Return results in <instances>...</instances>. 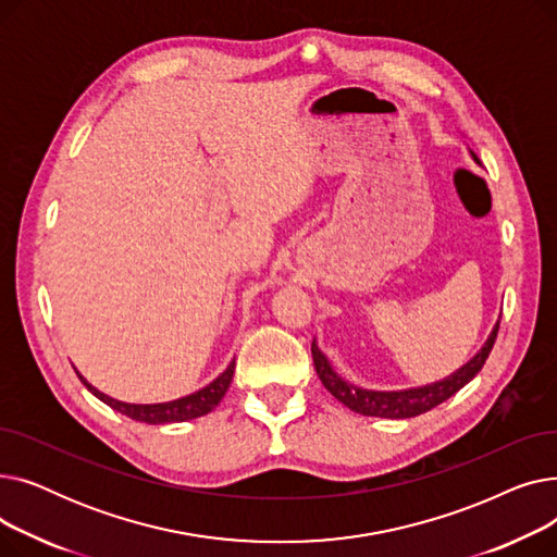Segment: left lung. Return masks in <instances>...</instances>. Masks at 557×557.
<instances>
[{"mask_svg": "<svg viewBox=\"0 0 557 557\" xmlns=\"http://www.w3.org/2000/svg\"><path fill=\"white\" fill-rule=\"evenodd\" d=\"M496 332H499V323H496V327L492 330L487 343L481 347V352L472 361H467L460 370H456L451 376L443 379V382H435V384L422 386V388H411V391H397V393L363 391V388H357L352 384L343 382V379L330 366L327 357L318 349L315 341L311 343V355H313V366H315L320 382H323V386L341 404H345L349 411L370 416V418L404 420V418H416L420 413L431 411V408H435L437 404H443L445 399L456 395L465 384H470L472 379L481 372V368L485 366L492 347H494V341H496Z\"/></svg>", "mask_w": 557, "mask_h": 557, "instance_id": "1", "label": "left lung"}]
</instances>
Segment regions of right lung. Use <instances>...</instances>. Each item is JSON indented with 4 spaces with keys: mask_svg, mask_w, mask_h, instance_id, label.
I'll list each match as a JSON object with an SVG mask.
<instances>
[{
    "mask_svg": "<svg viewBox=\"0 0 557 557\" xmlns=\"http://www.w3.org/2000/svg\"><path fill=\"white\" fill-rule=\"evenodd\" d=\"M232 374H234V361L225 368L223 374H219L210 386L200 388L194 395L181 397V399H173L166 404H126V401H116L103 393H99L95 386H90L81 376V382L85 384V388L90 391L92 395H97L103 404H108L114 411H120L122 416L137 420V422H146V424H169V422H185V420H194L200 418L205 413H210L212 408L223 399L225 391L230 388L232 382Z\"/></svg>",
    "mask_w": 557,
    "mask_h": 557,
    "instance_id": "add662e5",
    "label": "right lung"
}]
</instances>
